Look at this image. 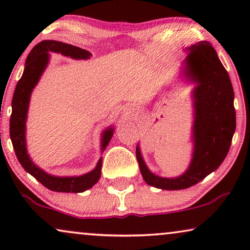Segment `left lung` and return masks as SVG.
<instances>
[{"instance_id":"obj_1","label":"left lung","mask_w":250,"mask_h":250,"mask_svg":"<svg viewBox=\"0 0 250 250\" xmlns=\"http://www.w3.org/2000/svg\"><path fill=\"white\" fill-rule=\"evenodd\" d=\"M183 75L196 83L193 90V153L182 175L167 179L150 172L136 146L140 172L149 186L162 190H182L199 183L216 170L230 150L235 131L233 87L216 51L207 41L188 49Z\"/></svg>"}]
</instances>
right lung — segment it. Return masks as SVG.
<instances>
[{"mask_svg":"<svg viewBox=\"0 0 250 250\" xmlns=\"http://www.w3.org/2000/svg\"><path fill=\"white\" fill-rule=\"evenodd\" d=\"M49 52L61 53L73 59H88L91 53L81 47L70 45L58 41H42L33 47L27 57L25 69L20 80L17 83L15 93L12 98V114L10 118V138H11L13 149L19 163L21 164L23 169L30 175L42 183L49 190L56 192H83L90 189L98 182L101 176L102 158L95 166L92 172H88L81 176H53L44 172L29 158L26 149V119L28 111L29 99L33 88L35 87L37 82L40 81L41 75L49 62ZM114 134V128L109 127L102 133L101 149L102 151L108 146L111 136Z\"/></svg>","mask_w":250,"mask_h":250,"instance_id":"1","label":"right lung"}]
</instances>
